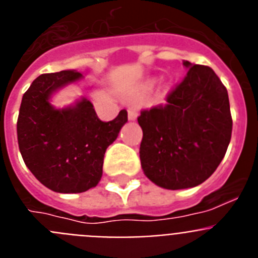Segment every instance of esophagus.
<instances>
[{"mask_svg": "<svg viewBox=\"0 0 258 258\" xmlns=\"http://www.w3.org/2000/svg\"><path fill=\"white\" fill-rule=\"evenodd\" d=\"M127 117H129V120H132V121L137 120V117H138V111H137V108L127 109Z\"/></svg>", "mask_w": 258, "mask_h": 258, "instance_id": "esophagus-1", "label": "esophagus"}]
</instances>
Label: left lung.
Segmentation results:
<instances>
[{
    "label": "left lung",
    "mask_w": 258,
    "mask_h": 258,
    "mask_svg": "<svg viewBox=\"0 0 258 258\" xmlns=\"http://www.w3.org/2000/svg\"><path fill=\"white\" fill-rule=\"evenodd\" d=\"M187 74L166 104L141 111V165L146 177L168 190L208 179L226 154L232 118L227 90L208 66L183 60Z\"/></svg>",
    "instance_id": "8db88e82"
}]
</instances>
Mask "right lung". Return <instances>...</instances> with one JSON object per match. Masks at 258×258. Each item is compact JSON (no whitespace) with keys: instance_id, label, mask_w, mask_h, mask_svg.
I'll return each instance as SVG.
<instances>
[{"instance_id":"add662e5","label":"right lung","mask_w":258,"mask_h":258,"mask_svg":"<svg viewBox=\"0 0 258 258\" xmlns=\"http://www.w3.org/2000/svg\"><path fill=\"white\" fill-rule=\"evenodd\" d=\"M81 77L75 70L41 75L20 104L17 132L23 160L41 183L55 192L95 187L103 173L104 152L127 121L125 109L112 121H102L86 98L61 109L50 104L52 93Z\"/></svg>"}]
</instances>
